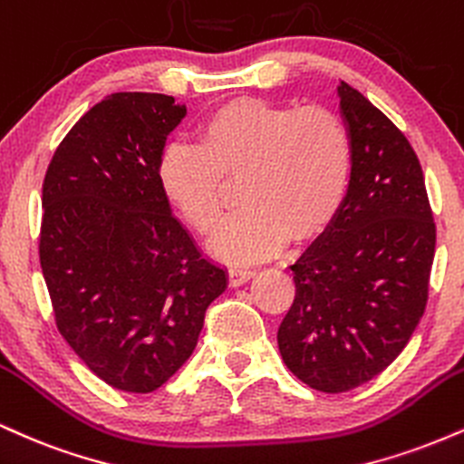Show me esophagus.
Returning <instances> with one entry per match:
<instances>
[{
	"mask_svg": "<svg viewBox=\"0 0 464 464\" xmlns=\"http://www.w3.org/2000/svg\"><path fill=\"white\" fill-rule=\"evenodd\" d=\"M254 276V269H230L227 271V277H230L232 286H241L249 277Z\"/></svg>",
	"mask_w": 464,
	"mask_h": 464,
	"instance_id": "1",
	"label": "esophagus"
}]
</instances>
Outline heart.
Masks as SVG:
<instances>
[{"label":"heart","instance_id":"obj_1","mask_svg":"<svg viewBox=\"0 0 464 464\" xmlns=\"http://www.w3.org/2000/svg\"><path fill=\"white\" fill-rule=\"evenodd\" d=\"M352 134L325 106L237 100L201 119L195 143H171L158 167L162 195L201 237L219 230L226 184L241 210L215 252L249 263L328 226L350 188Z\"/></svg>","mask_w":464,"mask_h":464}]
</instances>
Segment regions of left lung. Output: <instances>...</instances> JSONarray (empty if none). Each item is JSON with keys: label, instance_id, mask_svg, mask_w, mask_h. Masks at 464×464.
<instances>
[{"label": "left lung", "instance_id": "1", "mask_svg": "<svg viewBox=\"0 0 464 464\" xmlns=\"http://www.w3.org/2000/svg\"><path fill=\"white\" fill-rule=\"evenodd\" d=\"M350 188L291 265L295 299L277 330L282 361L310 389L345 393L382 373L423 317L434 260L423 171L395 123L347 82Z\"/></svg>", "mask_w": 464, "mask_h": 464}]
</instances>
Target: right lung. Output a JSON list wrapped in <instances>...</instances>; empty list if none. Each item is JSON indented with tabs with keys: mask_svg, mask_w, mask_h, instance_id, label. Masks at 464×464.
<instances>
[{
	"mask_svg": "<svg viewBox=\"0 0 464 464\" xmlns=\"http://www.w3.org/2000/svg\"><path fill=\"white\" fill-rule=\"evenodd\" d=\"M187 106L112 92L69 130L43 182L41 269L56 325L97 378L160 389L188 361L226 269L204 258L158 182Z\"/></svg>",
	"mask_w": 464,
	"mask_h": 464,
	"instance_id": "add662e5",
	"label": "right lung"
}]
</instances>
